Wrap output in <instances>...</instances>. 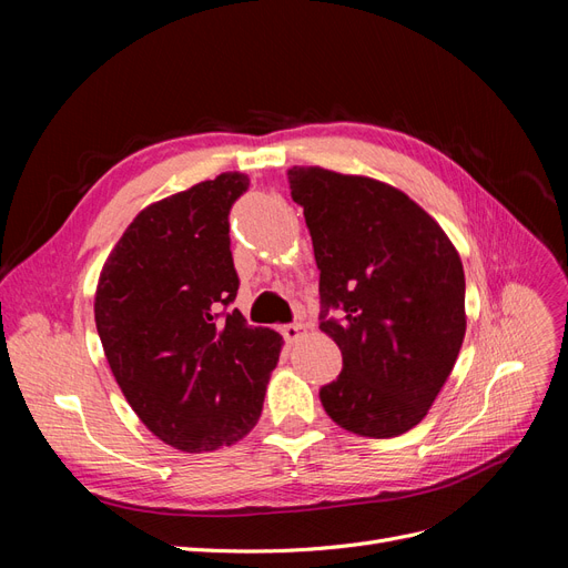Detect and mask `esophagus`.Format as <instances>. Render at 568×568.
Here are the masks:
<instances>
[{
	"instance_id": "34e87169",
	"label": "esophagus",
	"mask_w": 568,
	"mask_h": 568,
	"mask_svg": "<svg viewBox=\"0 0 568 568\" xmlns=\"http://www.w3.org/2000/svg\"><path fill=\"white\" fill-rule=\"evenodd\" d=\"M307 334V326L303 322H294V324H286L282 326V336L288 341V343H296L298 338H303Z\"/></svg>"
}]
</instances>
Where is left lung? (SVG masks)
<instances>
[{"mask_svg": "<svg viewBox=\"0 0 568 568\" xmlns=\"http://www.w3.org/2000/svg\"><path fill=\"white\" fill-rule=\"evenodd\" d=\"M288 186L313 236L320 329L343 355L322 407L351 434L400 436L426 417L467 332L459 253L386 182L294 165Z\"/></svg>", "mask_w": 568, "mask_h": 568, "instance_id": "1", "label": "left lung"}]
</instances>
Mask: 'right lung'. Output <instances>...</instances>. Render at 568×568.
Returning a JSON list of instances; mask_svg holds the SVG:
<instances>
[{
	"label": "right lung",
	"instance_id": "1",
	"mask_svg": "<svg viewBox=\"0 0 568 568\" xmlns=\"http://www.w3.org/2000/svg\"><path fill=\"white\" fill-rule=\"evenodd\" d=\"M246 189L244 173H222L146 205L99 274L94 322L115 382L149 432L182 453L244 438L282 353L277 332L230 311V209Z\"/></svg>",
	"mask_w": 568,
	"mask_h": 568
}]
</instances>
